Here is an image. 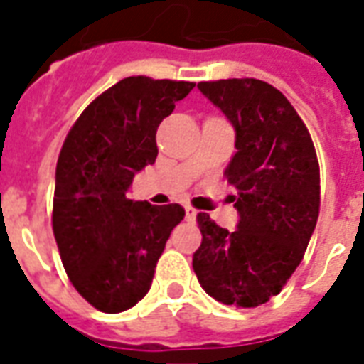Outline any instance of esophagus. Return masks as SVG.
<instances>
[{
  "instance_id": "34e87169",
  "label": "esophagus",
  "mask_w": 364,
  "mask_h": 364,
  "mask_svg": "<svg viewBox=\"0 0 364 364\" xmlns=\"http://www.w3.org/2000/svg\"><path fill=\"white\" fill-rule=\"evenodd\" d=\"M185 218H187L189 222H195V218H197V210H195L191 205L185 206Z\"/></svg>"
}]
</instances>
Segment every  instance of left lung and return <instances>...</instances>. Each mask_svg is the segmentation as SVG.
Here are the masks:
<instances>
[{
    "label": "left lung",
    "instance_id": "8db88e82",
    "mask_svg": "<svg viewBox=\"0 0 364 364\" xmlns=\"http://www.w3.org/2000/svg\"><path fill=\"white\" fill-rule=\"evenodd\" d=\"M197 87L236 130L224 173L237 189L240 220L228 232L198 214L193 269L214 300L255 308L281 292L304 257L320 214V166L308 128L273 85L244 77Z\"/></svg>",
    "mask_w": 364,
    "mask_h": 364
}]
</instances>
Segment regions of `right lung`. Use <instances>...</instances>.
Masks as SVG:
<instances>
[{
    "mask_svg": "<svg viewBox=\"0 0 364 364\" xmlns=\"http://www.w3.org/2000/svg\"><path fill=\"white\" fill-rule=\"evenodd\" d=\"M193 87L124 77L87 105L60 150L52 230L70 281L101 312H124L148 294L169 234L185 216L183 206L130 200L127 191L158 158L159 122Z\"/></svg>",
    "mask_w": 364,
    "mask_h": 364,
    "instance_id": "right-lung-1",
    "label": "right lung"
}]
</instances>
